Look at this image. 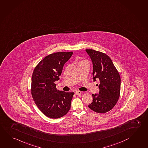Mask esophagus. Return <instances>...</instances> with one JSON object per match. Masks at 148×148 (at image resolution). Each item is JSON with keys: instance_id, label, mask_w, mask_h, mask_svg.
<instances>
[{"instance_id": "1", "label": "esophagus", "mask_w": 148, "mask_h": 148, "mask_svg": "<svg viewBox=\"0 0 148 148\" xmlns=\"http://www.w3.org/2000/svg\"><path fill=\"white\" fill-rule=\"evenodd\" d=\"M75 94H76V95H80V94H81V92L79 91H75Z\"/></svg>"}]
</instances>
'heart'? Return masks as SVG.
I'll return each mask as SVG.
<instances>
[{"label": "heart", "instance_id": "b5f03b06", "mask_svg": "<svg viewBox=\"0 0 148 148\" xmlns=\"http://www.w3.org/2000/svg\"><path fill=\"white\" fill-rule=\"evenodd\" d=\"M84 61H85V60H83V61H81V62H84Z\"/></svg>", "mask_w": 148, "mask_h": 148}]
</instances>
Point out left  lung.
<instances>
[{
  "instance_id": "8db88e82",
  "label": "left lung",
  "mask_w": 148,
  "mask_h": 148,
  "mask_svg": "<svg viewBox=\"0 0 148 148\" xmlns=\"http://www.w3.org/2000/svg\"><path fill=\"white\" fill-rule=\"evenodd\" d=\"M93 63V81L99 80V94H92L93 102L88 105L97 113L111 110L117 103L121 92V77L106 54L92 49H86Z\"/></svg>"
}]
</instances>
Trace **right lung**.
I'll return each instance as SVG.
<instances>
[{
	"label": "right lung",
	"mask_w": 148,
	"mask_h": 148,
	"mask_svg": "<svg viewBox=\"0 0 148 148\" xmlns=\"http://www.w3.org/2000/svg\"><path fill=\"white\" fill-rule=\"evenodd\" d=\"M73 54V51H68L50 54L40 61L33 71V99L39 110L49 118H60L70 110L74 93L57 90L55 82L59 80L64 65Z\"/></svg>",
	"instance_id": "add662e5"
}]
</instances>
